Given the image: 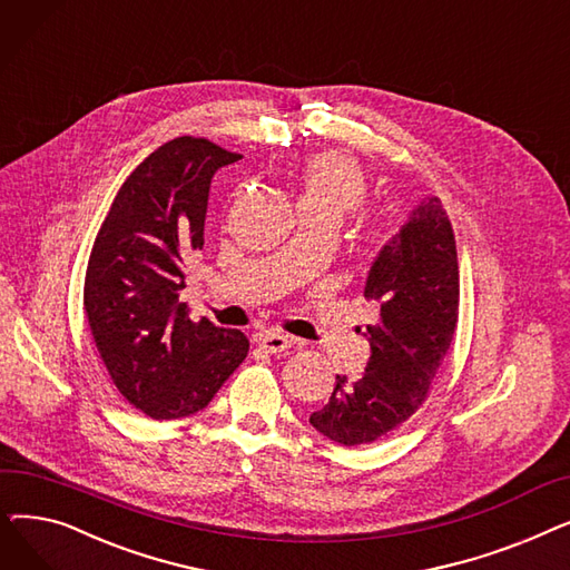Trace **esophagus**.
Returning <instances> with one entry per match:
<instances>
[{
    "label": "esophagus",
    "instance_id": "1",
    "mask_svg": "<svg viewBox=\"0 0 570 570\" xmlns=\"http://www.w3.org/2000/svg\"><path fill=\"white\" fill-rule=\"evenodd\" d=\"M256 342L258 346L265 351V353H282L286 348L293 346V340L288 335H282V333H275V331H267V333H258L256 335Z\"/></svg>",
    "mask_w": 570,
    "mask_h": 570
}]
</instances>
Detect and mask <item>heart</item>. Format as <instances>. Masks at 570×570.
Wrapping results in <instances>:
<instances>
[{
  "label": "heart",
  "mask_w": 570,
  "mask_h": 570,
  "mask_svg": "<svg viewBox=\"0 0 570 570\" xmlns=\"http://www.w3.org/2000/svg\"><path fill=\"white\" fill-rule=\"evenodd\" d=\"M288 187L301 217H327L342 222L367 203V179L353 159L340 153L309 157L303 168L288 177ZM374 245L387 243V230L372 233Z\"/></svg>",
  "instance_id": "1"
}]
</instances>
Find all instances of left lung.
<instances>
[{
	"label": "left lung",
	"mask_w": 570,
	"mask_h": 570,
	"mask_svg": "<svg viewBox=\"0 0 570 570\" xmlns=\"http://www.w3.org/2000/svg\"><path fill=\"white\" fill-rule=\"evenodd\" d=\"M365 297L379 305L367 325L372 355L361 379L337 376L327 404L309 415L316 432L361 445L393 432L428 400L451 348L460 269L453 226L436 196L417 203L374 258Z\"/></svg>",
	"instance_id": "left-lung-1"
}]
</instances>
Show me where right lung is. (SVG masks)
Wrapping results in <instances>:
<instances>
[{"mask_svg":"<svg viewBox=\"0 0 570 570\" xmlns=\"http://www.w3.org/2000/svg\"><path fill=\"white\" fill-rule=\"evenodd\" d=\"M237 159L205 138L164 142L119 187L89 254V331L117 391L155 421L205 409L249 351L245 333L194 323L179 303L209 185Z\"/></svg>","mask_w":570,"mask_h":570,"instance_id":"obj_1","label":"right lung"}]
</instances>
